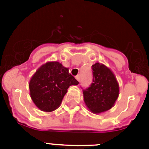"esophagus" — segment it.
I'll list each match as a JSON object with an SVG mask.
<instances>
[{
  "instance_id": "esophagus-1",
  "label": "esophagus",
  "mask_w": 149,
  "mask_h": 149,
  "mask_svg": "<svg viewBox=\"0 0 149 149\" xmlns=\"http://www.w3.org/2000/svg\"><path fill=\"white\" fill-rule=\"evenodd\" d=\"M76 79H77V80L79 82V80H80V77H79V75H78V76H77V77H76Z\"/></svg>"
}]
</instances>
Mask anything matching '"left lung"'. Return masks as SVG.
Wrapping results in <instances>:
<instances>
[{
    "label": "left lung",
    "instance_id": "obj_1",
    "mask_svg": "<svg viewBox=\"0 0 149 149\" xmlns=\"http://www.w3.org/2000/svg\"><path fill=\"white\" fill-rule=\"evenodd\" d=\"M93 82L83 90L84 102L93 113L108 111L119 95V86L110 69L99 63L92 65Z\"/></svg>",
    "mask_w": 149,
    "mask_h": 149
}]
</instances>
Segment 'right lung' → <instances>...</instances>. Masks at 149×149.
Wrapping results in <instances>:
<instances>
[{"instance_id": "1", "label": "right lung", "mask_w": 149, "mask_h": 149, "mask_svg": "<svg viewBox=\"0 0 149 149\" xmlns=\"http://www.w3.org/2000/svg\"><path fill=\"white\" fill-rule=\"evenodd\" d=\"M78 84L67 68L58 62H49L31 77L30 95L38 108L50 112L59 107L70 86Z\"/></svg>"}]
</instances>
